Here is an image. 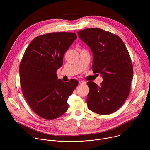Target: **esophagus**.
<instances>
[{"label": "esophagus", "mask_w": 150, "mask_h": 150, "mask_svg": "<svg viewBox=\"0 0 150 150\" xmlns=\"http://www.w3.org/2000/svg\"><path fill=\"white\" fill-rule=\"evenodd\" d=\"M78 82H79V83H80V84H85V83H86V82L83 81V80H79Z\"/></svg>", "instance_id": "1"}]
</instances>
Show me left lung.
<instances>
[{"mask_svg":"<svg viewBox=\"0 0 150 150\" xmlns=\"http://www.w3.org/2000/svg\"><path fill=\"white\" fill-rule=\"evenodd\" d=\"M78 37L91 49L93 71L103 81L98 86L87 82L90 91L88 109L100 115H109L117 110L129 96L133 77V67L129 53L122 39L98 28L78 32Z\"/></svg>","mask_w":150,"mask_h":150,"instance_id":"8db88e82","label":"left lung"}]
</instances>
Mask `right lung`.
I'll list each match as a JSON object with an SVG mask.
<instances>
[{
    "label": "right lung",
    "instance_id": "1",
    "mask_svg": "<svg viewBox=\"0 0 150 150\" xmlns=\"http://www.w3.org/2000/svg\"><path fill=\"white\" fill-rule=\"evenodd\" d=\"M77 38L74 33H52L35 37L27 48L19 72L24 97L31 109L46 119H54L68 109V99L78 84L57 79L63 56Z\"/></svg>",
    "mask_w": 150,
    "mask_h": 150
}]
</instances>
